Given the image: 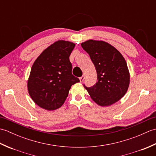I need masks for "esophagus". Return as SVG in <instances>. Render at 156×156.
<instances>
[{
    "instance_id": "1",
    "label": "esophagus",
    "mask_w": 156,
    "mask_h": 156,
    "mask_svg": "<svg viewBox=\"0 0 156 156\" xmlns=\"http://www.w3.org/2000/svg\"><path fill=\"white\" fill-rule=\"evenodd\" d=\"M84 78H85V77H84V76H81V77L80 78V82H83V81L84 80Z\"/></svg>"
}]
</instances>
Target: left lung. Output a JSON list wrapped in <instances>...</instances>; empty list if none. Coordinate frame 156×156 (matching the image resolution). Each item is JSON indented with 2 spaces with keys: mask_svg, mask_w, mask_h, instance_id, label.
<instances>
[{
  "mask_svg": "<svg viewBox=\"0 0 156 156\" xmlns=\"http://www.w3.org/2000/svg\"><path fill=\"white\" fill-rule=\"evenodd\" d=\"M81 46L90 55L97 74V82L87 87L96 103L102 107L110 106L120 100L127 92L130 74L127 62L117 49L103 41L89 40Z\"/></svg>",
  "mask_w": 156,
  "mask_h": 156,
  "instance_id": "1",
  "label": "left lung"
}]
</instances>
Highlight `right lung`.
Masks as SVG:
<instances>
[{
    "instance_id": "right-lung-1",
    "label": "right lung",
    "mask_w": 156,
    "mask_h": 156,
    "mask_svg": "<svg viewBox=\"0 0 156 156\" xmlns=\"http://www.w3.org/2000/svg\"><path fill=\"white\" fill-rule=\"evenodd\" d=\"M74 43L59 40L36 59L27 82L29 94L39 107L54 111L64 103L72 85L80 82L72 74L69 57Z\"/></svg>"
}]
</instances>
